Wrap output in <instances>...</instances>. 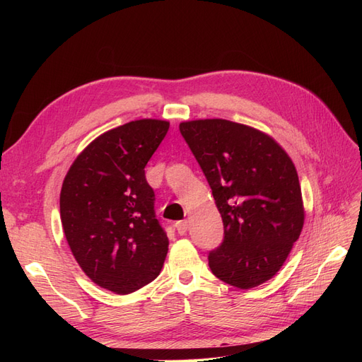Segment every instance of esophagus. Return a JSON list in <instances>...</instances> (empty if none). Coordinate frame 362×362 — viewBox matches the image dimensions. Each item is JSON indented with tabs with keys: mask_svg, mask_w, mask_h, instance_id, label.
<instances>
[{
	"mask_svg": "<svg viewBox=\"0 0 362 362\" xmlns=\"http://www.w3.org/2000/svg\"><path fill=\"white\" fill-rule=\"evenodd\" d=\"M175 228H177L178 234L184 235L185 233H187V229H189V222H187V221H181V222H177V223H175Z\"/></svg>",
	"mask_w": 362,
	"mask_h": 362,
	"instance_id": "esophagus-1",
	"label": "esophagus"
}]
</instances>
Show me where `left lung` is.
<instances>
[{"label":"left lung","mask_w":362,"mask_h":362,"mask_svg":"<svg viewBox=\"0 0 362 362\" xmlns=\"http://www.w3.org/2000/svg\"><path fill=\"white\" fill-rule=\"evenodd\" d=\"M180 133L223 221V240L210 250L208 266L237 288L269 281L303 226L302 192L291 158L267 134L226 119L182 122Z\"/></svg>","instance_id":"8db88e82"}]
</instances>
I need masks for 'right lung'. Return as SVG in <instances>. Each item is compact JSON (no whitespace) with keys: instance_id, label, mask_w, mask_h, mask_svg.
<instances>
[{"instance_id":"1","label":"right lung","mask_w":362,"mask_h":362,"mask_svg":"<svg viewBox=\"0 0 362 362\" xmlns=\"http://www.w3.org/2000/svg\"><path fill=\"white\" fill-rule=\"evenodd\" d=\"M169 122L140 119L95 139L64 177L60 217L83 272L98 286L128 294L154 281L169 240L156 216L145 166Z\"/></svg>"}]
</instances>
